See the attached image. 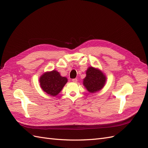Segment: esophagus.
I'll return each instance as SVG.
<instances>
[{"label":"esophagus","instance_id":"34e87169","mask_svg":"<svg viewBox=\"0 0 148 148\" xmlns=\"http://www.w3.org/2000/svg\"><path fill=\"white\" fill-rule=\"evenodd\" d=\"M77 81H78L77 78H73V79H72V82H74V83H77Z\"/></svg>","mask_w":148,"mask_h":148}]
</instances>
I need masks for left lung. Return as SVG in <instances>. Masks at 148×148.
Returning a JSON list of instances; mask_svg holds the SVG:
<instances>
[{
  "mask_svg": "<svg viewBox=\"0 0 148 148\" xmlns=\"http://www.w3.org/2000/svg\"><path fill=\"white\" fill-rule=\"evenodd\" d=\"M106 78L99 70L89 67L86 71V77L83 79V84L90 92L99 91L104 86Z\"/></svg>",
  "mask_w": 148,
  "mask_h": 148,
  "instance_id": "8db88e82",
  "label": "left lung"
}]
</instances>
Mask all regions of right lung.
<instances>
[{"mask_svg": "<svg viewBox=\"0 0 148 148\" xmlns=\"http://www.w3.org/2000/svg\"><path fill=\"white\" fill-rule=\"evenodd\" d=\"M42 90L51 96H56L59 94L67 82V78L61 77L56 70L44 73L39 79Z\"/></svg>", "mask_w": 148, "mask_h": 148, "instance_id": "right-lung-1", "label": "right lung"}]
</instances>
